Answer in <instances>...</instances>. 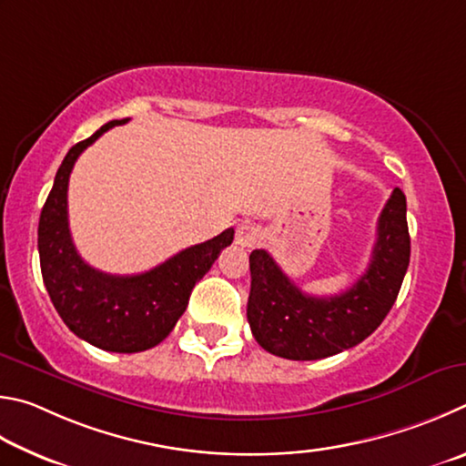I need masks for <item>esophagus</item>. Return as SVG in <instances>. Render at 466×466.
<instances>
[{
	"label": "esophagus",
	"instance_id": "1",
	"mask_svg": "<svg viewBox=\"0 0 466 466\" xmlns=\"http://www.w3.org/2000/svg\"><path fill=\"white\" fill-rule=\"evenodd\" d=\"M259 238H262V235H259V228L254 223H241L238 227V243H241L243 248L258 246Z\"/></svg>",
	"mask_w": 466,
	"mask_h": 466
}]
</instances>
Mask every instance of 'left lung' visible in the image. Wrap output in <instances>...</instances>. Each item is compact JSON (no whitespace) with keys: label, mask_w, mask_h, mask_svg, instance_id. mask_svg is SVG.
Instances as JSON below:
<instances>
[{"label":"left lung","mask_w":466,"mask_h":466,"mask_svg":"<svg viewBox=\"0 0 466 466\" xmlns=\"http://www.w3.org/2000/svg\"><path fill=\"white\" fill-rule=\"evenodd\" d=\"M410 254L407 202L399 187L379 217L369 270L339 295H305L266 249H254L248 300L251 333L266 352L287 360H319L354 348L395 305Z\"/></svg>","instance_id":"left-lung-1"}]
</instances>
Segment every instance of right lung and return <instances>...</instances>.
Segmentation results:
<instances>
[{
    "mask_svg": "<svg viewBox=\"0 0 466 466\" xmlns=\"http://www.w3.org/2000/svg\"><path fill=\"white\" fill-rule=\"evenodd\" d=\"M127 120H112L71 147L38 220L40 272L56 313L77 338L120 354L143 352L169 336L186 311L194 284L210 270L220 249L231 246L235 235L233 228H227L135 276L106 274L81 259L67 218L71 169L86 147Z\"/></svg>",
    "mask_w": 466,
    "mask_h": 466,
    "instance_id": "right-lung-1",
    "label": "right lung"
}]
</instances>
